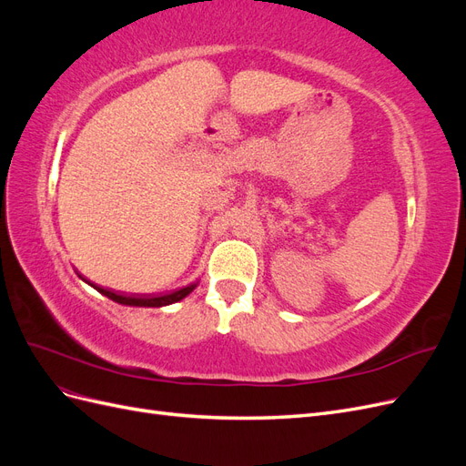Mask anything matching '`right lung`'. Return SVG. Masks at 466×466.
<instances>
[{"mask_svg": "<svg viewBox=\"0 0 466 466\" xmlns=\"http://www.w3.org/2000/svg\"><path fill=\"white\" fill-rule=\"evenodd\" d=\"M91 286L96 291H101L103 295H106L108 299L116 301L120 305H130V307H163V305H171V303L180 301L182 298H187V295L196 288V286H188V288H182V289L173 291V293H168V295H159V298H146V295H120V293L98 288L95 284H91Z\"/></svg>", "mask_w": 466, "mask_h": 466, "instance_id": "1", "label": "right lung"}]
</instances>
